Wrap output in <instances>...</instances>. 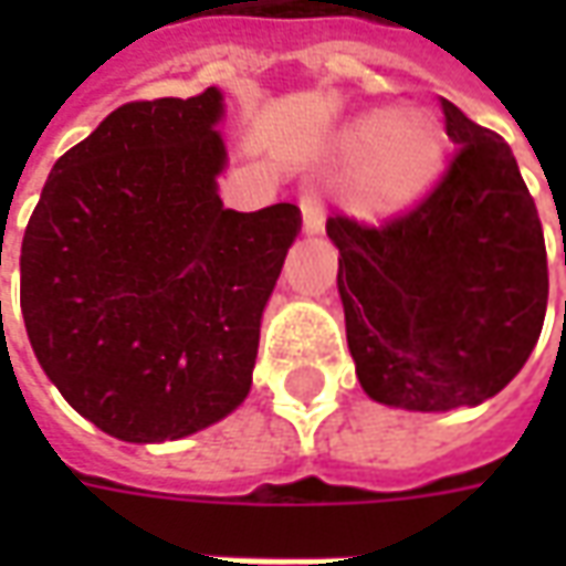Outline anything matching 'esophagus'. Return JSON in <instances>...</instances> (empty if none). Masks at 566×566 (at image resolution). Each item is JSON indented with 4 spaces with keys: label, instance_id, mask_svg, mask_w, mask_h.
<instances>
[{
    "label": "esophagus",
    "instance_id": "esophagus-1",
    "mask_svg": "<svg viewBox=\"0 0 566 566\" xmlns=\"http://www.w3.org/2000/svg\"><path fill=\"white\" fill-rule=\"evenodd\" d=\"M300 211H303V230L306 233H321L324 230V209H321L318 190H303L300 193Z\"/></svg>",
    "mask_w": 566,
    "mask_h": 566
}]
</instances>
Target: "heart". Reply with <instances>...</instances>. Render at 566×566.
Returning a JSON list of instances; mask_svg holds the SVG:
<instances>
[{
	"label": "heart",
	"mask_w": 566,
	"mask_h": 566,
	"mask_svg": "<svg viewBox=\"0 0 566 566\" xmlns=\"http://www.w3.org/2000/svg\"><path fill=\"white\" fill-rule=\"evenodd\" d=\"M336 157L355 175V206L364 218H391L412 209L437 185L446 136L430 115L369 112L345 129Z\"/></svg>",
	"instance_id": "heart-1"
}]
</instances>
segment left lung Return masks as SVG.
I'll return each mask as SVG.
<instances>
[{
	"instance_id": "left-lung-1",
	"label": "left lung",
	"mask_w": 566,
	"mask_h": 566,
	"mask_svg": "<svg viewBox=\"0 0 566 566\" xmlns=\"http://www.w3.org/2000/svg\"><path fill=\"white\" fill-rule=\"evenodd\" d=\"M442 115L458 150L416 209L379 227L327 218L360 388L412 412L503 391L548 303L543 223L510 145L449 99Z\"/></svg>"
}]
</instances>
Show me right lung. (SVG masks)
Here are the masks:
<instances>
[{
	"label": "right lung",
	"mask_w": 566,
	"mask_h": 566,
	"mask_svg": "<svg viewBox=\"0 0 566 566\" xmlns=\"http://www.w3.org/2000/svg\"><path fill=\"white\" fill-rule=\"evenodd\" d=\"M218 87L115 108L44 181L20 248L32 352L124 442L221 421L251 391L260 318L300 209H223Z\"/></svg>",
	"instance_id": "add662e5"
}]
</instances>
